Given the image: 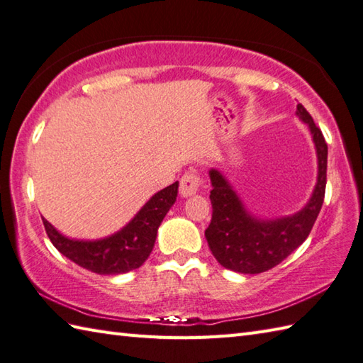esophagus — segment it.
<instances>
[{"mask_svg":"<svg viewBox=\"0 0 363 363\" xmlns=\"http://www.w3.org/2000/svg\"><path fill=\"white\" fill-rule=\"evenodd\" d=\"M202 184H203L202 177L199 175L196 171L184 172V175L182 177V180H180V194L183 197L194 196L196 192L201 189Z\"/></svg>","mask_w":363,"mask_h":363,"instance_id":"34e87169","label":"esophagus"}]
</instances>
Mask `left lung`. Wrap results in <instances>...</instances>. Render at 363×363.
<instances>
[{
    "mask_svg": "<svg viewBox=\"0 0 363 363\" xmlns=\"http://www.w3.org/2000/svg\"><path fill=\"white\" fill-rule=\"evenodd\" d=\"M296 114L308 125L318 157V180L313 194L301 211L285 218L258 219L244 208L225 177L218 169L210 171L213 214L205 238L214 258L227 269L241 274H260L284 262L312 232L326 192L328 144L301 103Z\"/></svg>",
    "mask_w": 363,
    "mask_h": 363,
    "instance_id": "8db88e82",
    "label": "left lung"
}]
</instances>
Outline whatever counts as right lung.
Segmentation results:
<instances>
[{
    "label": "right lung",
    "mask_w": 363,
    "mask_h": 363,
    "mask_svg": "<svg viewBox=\"0 0 363 363\" xmlns=\"http://www.w3.org/2000/svg\"><path fill=\"white\" fill-rule=\"evenodd\" d=\"M177 192L179 182L157 192L122 230L103 240H70L59 233L45 218L42 220L53 246L73 263L97 274H123L139 268L149 258L158 227L175 203Z\"/></svg>",
    "instance_id": "obj_1"
}]
</instances>
